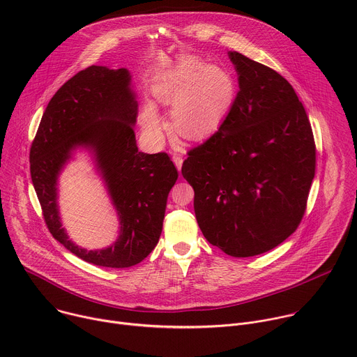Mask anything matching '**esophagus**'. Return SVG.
Returning <instances> with one entry per match:
<instances>
[{
  "label": "esophagus",
  "mask_w": 357,
  "mask_h": 357,
  "mask_svg": "<svg viewBox=\"0 0 357 357\" xmlns=\"http://www.w3.org/2000/svg\"><path fill=\"white\" fill-rule=\"evenodd\" d=\"M172 161H174L175 167L178 168V171H181V168H182V162H183L182 157H179V155H174V157H172Z\"/></svg>",
  "instance_id": "1"
}]
</instances>
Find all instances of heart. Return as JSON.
<instances>
[{
    "instance_id": "b5f03b06",
    "label": "heart",
    "mask_w": 357,
    "mask_h": 357,
    "mask_svg": "<svg viewBox=\"0 0 357 357\" xmlns=\"http://www.w3.org/2000/svg\"><path fill=\"white\" fill-rule=\"evenodd\" d=\"M155 100L172 109L171 127L189 141L208 137L223 120L234 100V82L218 65H205L197 58L179 62L157 86ZM144 131L155 144L162 139L164 121L152 105L141 112Z\"/></svg>"
}]
</instances>
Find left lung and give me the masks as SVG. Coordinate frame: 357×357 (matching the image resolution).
<instances>
[{
  "label": "left lung",
  "mask_w": 357,
  "mask_h": 357,
  "mask_svg": "<svg viewBox=\"0 0 357 357\" xmlns=\"http://www.w3.org/2000/svg\"><path fill=\"white\" fill-rule=\"evenodd\" d=\"M238 93L220 128L189 151L182 175L206 240L231 257L273 250L298 227L315 176V142L292 86L229 52Z\"/></svg>",
  "instance_id": "obj_1"
}]
</instances>
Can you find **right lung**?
Here are the masks:
<instances>
[{
	"instance_id": "add662e5",
	"label": "right lung",
	"mask_w": 357,
	"mask_h": 357,
	"mask_svg": "<svg viewBox=\"0 0 357 357\" xmlns=\"http://www.w3.org/2000/svg\"><path fill=\"white\" fill-rule=\"evenodd\" d=\"M138 101L128 69L90 66L50 98L31 146V178L49 231L82 260L109 268L141 263L157 245L178 171L165 152L138 151ZM87 150L119 218V237L87 250L69 238L59 212V176Z\"/></svg>"
}]
</instances>
